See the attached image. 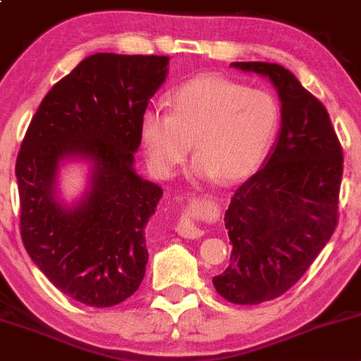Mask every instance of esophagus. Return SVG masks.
Masks as SVG:
<instances>
[{"mask_svg":"<svg viewBox=\"0 0 361 361\" xmlns=\"http://www.w3.org/2000/svg\"><path fill=\"white\" fill-rule=\"evenodd\" d=\"M194 207H197V206H194V204H192V209L185 211V213L181 214L180 224L176 225V232L185 239H199V238H202V234H204L202 228H199L197 225L192 221V211H194Z\"/></svg>","mask_w":361,"mask_h":361,"instance_id":"obj_1","label":"esophagus"}]
</instances>
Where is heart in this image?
<instances>
[{"instance_id":"heart-1","label":"heart","mask_w":361,"mask_h":361,"mask_svg":"<svg viewBox=\"0 0 361 361\" xmlns=\"http://www.w3.org/2000/svg\"><path fill=\"white\" fill-rule=\"evenodd\" d=\"M169 113L148 108L140 116V141L148 169L171 178L195 152L192 183H232L248 176L271 148L279 122L274 97L221 76H197L167 96Z\"/></svg>"}]
</instances>
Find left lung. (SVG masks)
Listing matches in <instances>:
<instances>
[{"instance_id":"1","label":"left lung","mask_w":361,"mask_h":361,"mask_svg":"<svg viewBox=\"0 0 361 361\" xmlns=\"http://www.w3.org/2000/svg\"><path fill=\"white\" fill-rule=\"evenodd\" d=\"M231 68L267 78L281 103L274 147L225 211L231 264L213 278L228 302L253 305L292 288L332 238L342 148L325 106L292 71L262 61Z\"/></svg>"}]
</instances>
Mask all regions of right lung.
I'll use <instances>...</instances> for the list:
<instances>
[{"instance_id": "obj_1", "label": "right lung", "mask_w": 361, "mask_h": 361, "mask_svg": "<svg viewBox=\"0 0 361 361\" xmlns=\"http://www.w3.org/2000/svg\"><path fill=\"white\" fill-rule=\"evenodd\" d=\"M166 56L92 54L43 97L16 164L20 235L36 267L64 295L111 307L140 288L145 228L162 188L134 169L140 116L166 82ZM87 166V187L63 199L60 169Z\"/></svg>"}]
</instances>
